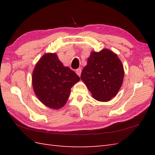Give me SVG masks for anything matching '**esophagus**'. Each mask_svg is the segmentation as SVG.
I'll return each mask as SVG.
<instances>
[{"label":"esophagus","mask_w":155,"mask_h":155,"mask_svg":"<svg viewBox=\"0 0 155 155\" xmlns=\"http://www.w3.org/2000/svg\"><path fill=\"white\" fill-rule=\"evenodd\" d=\"M81 72H82V70H81V68H78V69H77V71H76V73H77L78 76H81Z\"/></svg>","instance_id":"esophagus-1"}]
</instances>
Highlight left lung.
Masks as SVG:
<instances>
[{
  "mask_svg": "<svg viewBox=\"0 0 155 155\" xmlns=\"http://www.w3.org/2000/svg\"><path fill=\"white\" fill-rule=\"evenodd\" d=\"M124 71L117 54L108 48L92 51L81 78L95 100L110 101L123 84Z\"/></svg>",
  "mask_w": 155,
  "mask_h": 155,
  "instance_id": "1",
  "label": "left lung"
}]
</instances>
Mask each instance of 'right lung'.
<instances>
[{
  "mask_svg": "<svg viewBox=\"0 0 155 155\" xmlns=\"http://www.w3.org/2000/svg\"><path fill=\"white\" fill-rule=\"evenodd\" d=\"M80 78L64 67L56 53L45 54L36 64L32 74V84L41 103L52 109H59L67 103L71 88Z\"/></svg>",
  "mask_w": 155,
  "mask_h": 155,
  "instance_id": "obj_1",
  "label": "right lung"
}]
</instances>
